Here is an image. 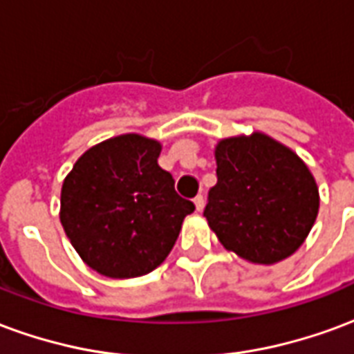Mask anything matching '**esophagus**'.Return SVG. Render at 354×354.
I'll return each mask as SVG.
<instances>
[{"mask_svg":"<svg viewBox=\"0 0 354 354\" xmlns=\"http://www.w3.org/2000/svg\"><path fill=\"white\" fill-rule=\"evenodd\" d=\"M193 203H195V208H197L199 212L205 208V197H203V195H197V197L193 199Z\"/></svg>","mask_w":354,"mask_h":354,"instance_id":"34e87169","label":"esophagus"}]
</instances>
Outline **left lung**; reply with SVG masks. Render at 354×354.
I'll return each mask as SVG.
<instances>
[{
    "instance_id": "obj_1",
    "label": "left lung",
    "mask_w": 354,
    "mask_h": 354,
    "mask_svg": "<svg viewBox=\"0 0 354 354\" xmlns=\"http://www.w3.org/2000/svg\"><path fill=\"white\" fill-rule=\"evenodd\" d=\"M207 216L220 243L254 263L294 254L319 214V189L304 161L266 134L222 140Z\"/></svg>"
}]
</instances>
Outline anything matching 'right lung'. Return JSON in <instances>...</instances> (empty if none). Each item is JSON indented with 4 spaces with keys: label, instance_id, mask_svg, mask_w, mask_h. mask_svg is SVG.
<instances>
[{
    "label": "right lung",
    "instance_id": "add662e5",
    "mask_svg": "<svg viewBox=\"0 0 354 354\" xmlns=\"http://www.w3.org/2000/svg\"><path fill=\"white\" fill-rule=\"evenodd\" d=\"M161 144L123 134L91 147L66 176L60 222L94 271L140 277L162 263L182 222L195 210L174 178L157 165Z\"/></svg>",
    "mask_w": 354,
    "mask_h": 354
}]
</instances>
